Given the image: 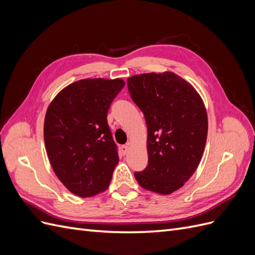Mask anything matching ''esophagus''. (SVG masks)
Wrapping results in <instances>:
<instances>
[{"instance_id":"1","label":"esophagus","mask_w":255,"mask_h":255,"mask_svg":"<svg viewBox=\"0 0 255 255\" xmlns=\"http://www.w3.org/2000/svg\"><path fill=\"white\" fill-rule=\"evenodd\" d=\"M121 151H122V153L126 155V154H128V152L129 151V145H128V144L122 145V146H121Z\"/></svg>"}]
</instances>
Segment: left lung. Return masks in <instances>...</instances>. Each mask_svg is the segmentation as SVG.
<instances>
[{
    "label": "left lung",
    "instance_id": "obj_1",
    "mask_svg": "<svg viewBox=\"0 0 255 255\" xmlns=\"http://www.w3.org/2000/svg\"><path fill=\"white\" fill-rule=\"evenodd\" d=\"M128 87L148 128L149 165L135 177L143 189L170 195L201 161L208 128L204 102L190 83L170 71L133 75Z\"/></svg>",
    "mask_w": 255,
    "mask_h": 255
}]
</instances>
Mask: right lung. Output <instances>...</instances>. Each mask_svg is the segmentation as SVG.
Instances as JSON below:
<instances>
[{"instance_id": "obj_1", "label": "right lung", "mask_w": 255, "mask_h": 255, "mask_svg": "<svg viewBox=\"0 0 255 255\" xmlns=\"http://www.w3.org/2000/svg\"><path fill=\"white\" fill-rule=\"evenodd\" d=\"M126 83L84 79L61 89L44 117L43 136L54 173L73 195L89 198L110 186L119 156L107 112Z\"/></svg>"}]
</instances>
